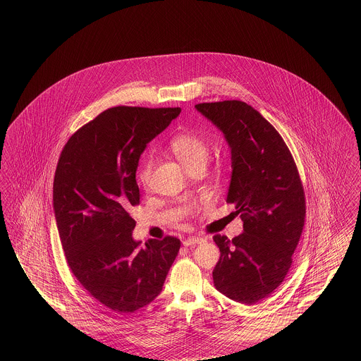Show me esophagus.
I'll list each match as a JSON object with an SVG mask.
<instances>
[{"label": "esophagus", "instance_id": "obj_1", "mask_svg": "<svg viewBox=\"0 0 361 361\" xmlns=\"http://www.w3.org/2000/svg\"><path fill=\"white\" fill-rule=\"evenodd\" d=\"M204 240L202 237H189L187 240H183L184 246H193V245H199V243H203Z\"/></svg>", "mask_w": 361, "mask_h": 361}]
</instances>
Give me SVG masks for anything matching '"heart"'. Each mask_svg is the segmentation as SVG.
I'll return each instance as SVG.
<instances>
[{
	"mask_svg": "<svg viewBox=\"0 0 361 361\" xmlns=\"http://www.w3.org/2000/svg\"><path fill=\"white\" fill-rule=\"evenodd\" d=\"M169 146L173 155L183 164V166L188 172H192L197 168L204 169L208 155H209V145L207 143L206 139L196 134L187 133V134H180L173 137ZM153 169H154V159L153 157H147L137 171V180L145 188L150 185Z\"/></svg>",
	"mask_w": 361,
	"mask_h": 361,
	"instance_id": "obj_1",
	"label": "heart"
}]
</instances>
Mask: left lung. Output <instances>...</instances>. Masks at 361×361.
I'll return each instance as SVG.
<instances>
[{"label": "left lung", "instance_id": "left-lung-1", "mask_svg": "<svg viewBox=\"0 0 361 361\" xmlns=\"http://www.w3.org/2000/svg\"><path fill=\"white\" fill-rule=\"evenodd\" d=\"M224 131L231 149L227 203H234L243 233L216 234L221 258L214 284L227 298L255 305L283 283L292 265L305 218V189L291 152L275 127L240 100L195 105Z\"/></svg>", "mask_w": 361, "mask_h": 361}]
</instances>
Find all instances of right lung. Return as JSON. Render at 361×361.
I'll use <instances>...</instances> for the list:
<instances>
[{
  "label": "right lung",
  "mask_w": 361,
  "mask_h": 361,
  "mask_svg": "<svg viewBox=\"0 0 361 361\" xmlns=\"http://www.w3.org/2000/svg\"><path fill=\"white\" fill-rule=\"evenodd\" d=\"M181 108L119 105L69 137L54 177V211L65 257L80 284L106 309L131 314L162 291L181 242L133 240L137 173L146 145Z\"/></svg>",
  "instance_id": "obj_1"
}]
</instances>
